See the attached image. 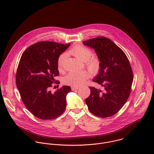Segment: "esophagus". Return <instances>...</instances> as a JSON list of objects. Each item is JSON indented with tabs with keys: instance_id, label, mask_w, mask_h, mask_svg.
<instances>
[{
	"instance_id": "34e87169",
	"label": "esophagus",
	"mask_w": 154,
	"mask_h": 154,
	"mask_svg": "<svg viewBox=\"0 0 154 154\" xmlns=\"http://www.w3.org/2000/svg\"><path fill=\"white\" fill-rule=\"evenodd\" d=\"M79 88V86H72L71 87V89H72V91H73V90H78Z\"/></svg>"
}]
</instances>
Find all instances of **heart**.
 I'll return each instance as SVG.
<instances>
[{"instance_id":"b5f03b06","label":"heart","mask_w":154,"mask_h":154,"mask_svg":"<svg viewBox=\"0 0 154 154\" xmlns=\"http://www.w3.org/2000/svg\"><path fill=\"white\" fill-rule=\"evenodd\" d=\"M69 54L82 61H84L86 67L91 73L96 74L99 71L101 66L100 61L97 57L92 56V52L89 48L83 45H76L69 51ZM66 57L67 54L63 53L58 58V69L60 71H62L64 69ZM90 76V72L85 70L72 71L64 77L63 82L66 85L79 86L85 83Z\"/></svg>"}]
</instances>
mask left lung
<instances>
[{"instance_id": "8db88e82", "label": "left lung", "mask_w": 154, "mask_h": 154, "mask_svg": "<svg viewBox=\"0 0 154 154\" xmlns=\"http://www.w3.org/2000/svg\"><path fill=\"white\" fill-rule=\"evenodd\" d=\"M94 49L101 66L93 82L104 88L102 91L90 87L91 94L85 100L93 115L107 118L118 113L127 100L133 82V72L122 50L106 37H97L83 41Z\"/></svg>"}]
</instances>
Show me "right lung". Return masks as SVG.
<instances>
[{"instance_id":"1","label":"right lung","mask_w":154,"mask_h":154,"mask_svg":"<svg viewBox=\"0 0 154 154\" xmlns=\"http://www.w3.org/2000/svg\"><path fill=\"white\" fill-rule=\"evenodd\" d=\"M70 46L52 41H41L29 47L20 59L16 82L26 108L35 117L54 119L66 106V95L71 87L63 86L52 93L49 90L58 75V60Z\"/></svg>"}]
</instances>
